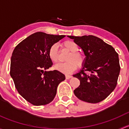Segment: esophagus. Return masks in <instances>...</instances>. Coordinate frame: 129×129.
<instances>
[{
	"mask_svg": "<svg viewBox=\"0 0 129 129\" xmlns=\"http://www.w3.org/2000/svg\"><path fill=\"white\" fill-rule=\"evenodd\" d=\"M71 78H72V76L70 75H66V79H71Z\"/></svg>",
	"mask_w": 129,
	"mask_h": 129,
	"instance_id": "obj_1",
	"label": "esophagus"
}]
</instances>
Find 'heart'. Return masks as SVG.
<instances>
[{
	"label": "heart",
	"instance_id": "1",
	"mask_svg": "<svg viewBox=\"0 0 129 129\" xmlns=\"http://www.w3.org/2000/svg\"><path fill=\"white\" fill-rule=\"evenodd\" d=\"M62 47L67 51L70 52L66 57L67 62L58 63L55 66V68L65 74H69L75 71L77 67H82L85 62V57L82 53L78 52V45L72 40H66L62 43ZM49 55L51 60L54 63L59 61L57 46L55 44L50 47L49 51Z\"/></svg>",
	"mask_w": 129,
	"mask_h": 129
}]
</instances>
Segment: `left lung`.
Returning a JSON list of instances; mask_svg holds the SVG:
<instances>
[{"instance_id":"left-lung-1","label":"left lung","mask_w":129,"mask_h":129,"mask_svg":"<svg viewBox=\"0 0 129 129\" xmlns=\"http://www.w3.org/2000/svg\"><path fill=\"white\" fill-rule=\"evenodd\" d=\"M84 51L85 62L73 76L80 80L74 90L79 99L95 104L106 99L115 89L120 73L119 55L110 45L93 36H67Z\"/></svg>"}]
</instances>
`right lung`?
<instances>
[{"instance_id":"add662e5","label":"right lung","mask_w":129,"mask_h":129,"mask_svg":"<svg viewBox=\"0 0 129 129\" xmlns=\"http://www.w3.org/2000/svg\"><path fill=\"white\" fill-rule=\"evenodd\" d=\"M66 36L36 32L19 43L13 51L10 76L19 94L34 105H44L55 98L58 85L66 79L57 70L49 71L52 62L50 47Z\"/></svg>"}]
</instances>
